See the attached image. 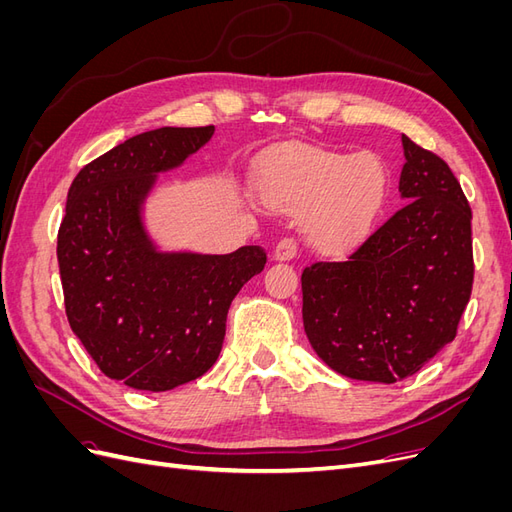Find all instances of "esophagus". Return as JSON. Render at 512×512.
Here are the masks:
<instances>
[{
    "label": "esophagus",
    "mask_w": 512,
    "mask_h": 512,
    "mask_svg": "<svg viewBox=\"0 0 512 512\" xmlns=\"http://www.w3.org/2000/svg\"><path fill=\"white\" fill-rule=\"evenodd\" d=\"M299 254V243L294 239H282L275 247V260H294Z\"/></svg>",
    "instance_id": "1"
}]
</instances>
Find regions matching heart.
Instances as JSON below:
<instances>
[{
  "mask_svg": "<svg viewBox=\"0 0 512 512\" xmlns=\"http://www.w3.org/2000/svg\"><path fill=\"white\" fill-rule=\"evenodd\" d=\"M262 198L275 209L303 211L307 239L339 252L367 235L389 196V170L376 156H348L294 145L260 166Z\"/></svg>",
  "mask_w": 512,
  "mask_h": 512,
  "instance_id": "heart-1",
  "label": "heart"
}]
</instances>
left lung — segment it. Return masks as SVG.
<instances>
[{"label": "left lung", "mask_w": 512, "mask_h": 512, "mask_svg": "<svg viewBox=\"0 0 512 512\" xmlns=\"http://www.w3.org/2000/svg\"><path fill=\"white\" fill-rule=\"evenodd\" d=\"M406 207L342 262L303 269V327L337 374L393 384L451 344L474 284L472 209L448 164L401 136Z\"/></svg>", "instance_id": "8db88e82"}]
</instances>
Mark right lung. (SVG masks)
Returning <instances> with one entry per match:
<instances>
[{
    "label": "right lung",
    "mask_w": 512,
    "mask_h": 512,
    "mask_svg": "<svg viewBox=\"0 0 512 512\" xmlns=\"http://www.w3.org/2000/svg\"><path fill=\"white\" fill-rule=\"evenodd\" d=\"M213 126L136 134L74 177L57 235L66 316L102 374L170 391L218 361L232 299L267 265L260 245L224 256L162 254L141 205L156 175L179 166Z\"/></svg>",
    "instance_id": "1"
}]
</instances>
